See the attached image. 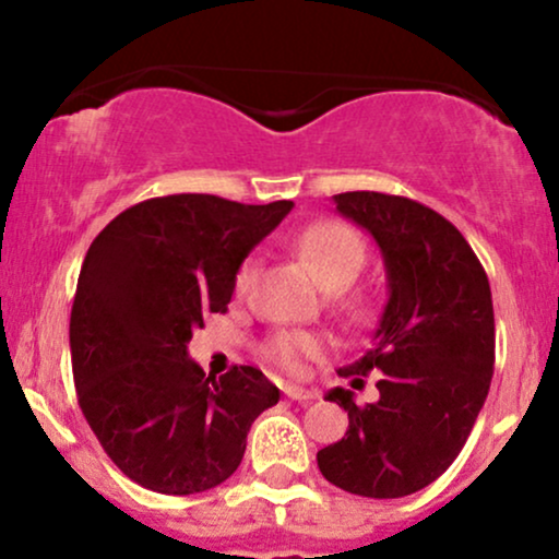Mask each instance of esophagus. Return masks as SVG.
Returning <instances> with one entry per match:
<instances>
[{
    "label": "esophagus",
    "instance_id": "34e87169",
    "mask_svg": "<svg viewBox=\"0 0 559 559\" xmlns=\"http://www.w3.org/2000/svg\"><path fill=\"white\" fill-rule=\"evenodd\" d=\"M284 394L288 396V400H294V402H312V400H316V396H318L316 391L301 389V386H286Z\"/></svg>",
    "mask_w": 559,
    "mask_h": 559
}]
</instances>
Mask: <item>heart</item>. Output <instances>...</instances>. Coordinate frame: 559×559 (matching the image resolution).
Masks as SVG:
<instances>
[{
    "label": "heart",
    "instance_id": "obj_1",
    "mask_svg": "<svg viewBox=\"0 0 559 559\" xmlns=\"http://www.w3.org/2000/svg\"><path fill=\"white\" fill-rule=\"evenodd\" d=\"M294 252L305 265L316 273V278L325 288H344L357 278L365 265V241L355 228L344 226L338 221H320L299 230L292 241ZM258 275V262L243 260L236 271L234 286L236 294H247ZM338 307L349 318L365 316V301L360 297H342ZM325 352V338L310 331L286 329L273 333L262 346V355L275 368H284L288 373H299L301 362L307 357H320Z\"/></svg>",
    "mask_w": 559,
    "mask_h": 559
}]
</instances>
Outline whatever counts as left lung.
<instances>
[{"mask_svg": "<svg viewBox=\"0 0 559 559\" xmlns=\"http://www.w3.org/2000/svg\"><path fill=\"white\" fill-rule=\"evenodd\" d=\"M333 202L381 247L389 301L370 349L338 368L352 389L378 373V400L357 404L342 386L325 394L346 409L349 428L320 449L318 467L349 493L407 497L454 463L489 394V278L465 236L415 199L346 191Z\"/></svg>", "mask_w": 559, "mask_h": 559, "instance_id": "left-lung-1", "label": "left lung"}]
</instances>
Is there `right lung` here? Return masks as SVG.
<instances>
[{"instance_id":"1","label":"right lung","mask_w":559,"mask_h":559,"mask_svg":"<svg viewBox=\"0 0 559 559\" xmlns=\"http://www.w3.org/2000/svg\"><path fill=\"white\" fill-rule=\"evenodd\" d=\"M294 204L170 194L110 221L83 260L70 360L107 457L159 493L215 489L241 465L254 418L281 391L252 365L204 376L186 344L226 312L239 265Z\"/></svg>"}]
</instances>
